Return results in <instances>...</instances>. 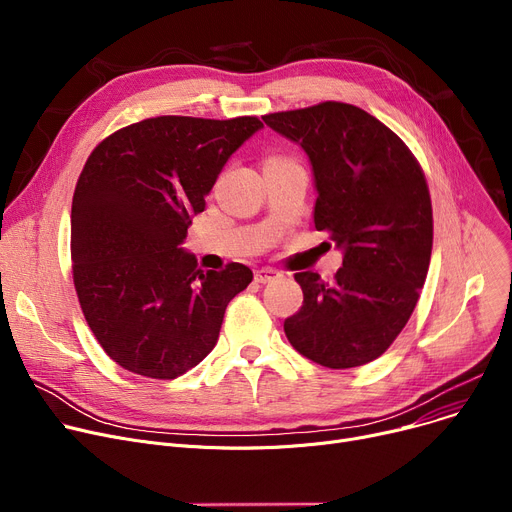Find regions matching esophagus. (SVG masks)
Segmentation results:
<instances>
[{
    "label": "esophagus",
    "mask_w": 512,
    "mask_h": 512,
    "mask_svg": "<svg viewBox=\"0 0 512 512\" xmlns=\"http://www.w3.org/2000/svg\"><path fill=\"white\" fill-rule=\"evenodd\" d=\"M279 277H281L279 270H275L273 266H262V268H258L256 273H254L256 283H270V281H275Z\"/></svg>",
    "instance_id": "1"
}]
</instances>
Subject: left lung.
<instances>
[{
	"label": "left lung",
	"instance_id": "left-lung-1",
	"mask_svg": "<svg viewBox=\"0 0 512 512\" xmlns=\"http://www.w3.org/2000/svg\"><path fill=\"white\" fill-rule=\"evenodd\" d=\"M262 119L308 153L314 225L345 252L330 285L310 270L295 275L304 304L285 335L324 368L364 366L399 337L426 283L434 219L424 169L393 130L349 103Z\"/></svg>",
	"mask_w": 512,
	"mask_h": 512
}]
</instances>
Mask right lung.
I'll return each instance as SVG.
<instances>
[{"mask_svg":"<svg viewBox=\"0 0 512 512\" xmlns=\"http://www.w3.org/2000/svg\"><path fill=\"white\" fill-rule=\"evenodd\" d=\"M260 128L254 115H159L113 132L86 159L72 200V275L86 324L117 366L173 380L217 345L252 270H202L179 244L227 159Z\"/></svg>","mask_w":512,"mask_h":512,"instance_id":"right-lung-1","label":"right lung"}]
</instances>
